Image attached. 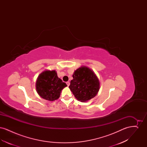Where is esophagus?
Wrapping results in <instances>:
<instances>
[{
  "instance_id": "obj_1",
  "label": "esophagus",
  "mask_w": 147,
  "mask_h": 147,
  "mask_svg": "<svg viewBox=\"0 0 147 147\" xmlns=\"http://www.w3.org/2000/svg\"><path fill=\"white\" fill-rule=\"evenodd\" d=\"M66 84L68 85V86H69V85H70V82H66Z\"/></svg>"
}]
</instances>
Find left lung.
Returning <instances> with one entry per match:
<instances>
[{"label":"left lung","instance_id":"obj_1","mask_svg":"<svg viewBox=\"0 0 147 147\" xmlns=\"http://www.w3.org/2000/svg\"><path fill=\"white\" fill-rule=\"evenodd\" d=\"M69 86L77 100L86 102L94 98L100 89V82L93 70L82 66L75 70Z\"/></svg>","mask_w":147,"mask_h":147}]
</instances>
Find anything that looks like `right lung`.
<instances>
[{"mask_svg": "<svg viewBox=\"0 0 147 147\" xmlns=\"http://www.w3.org/2000/svg\"><path fill=\"white\" fill-rule=\"evenodd\" d=\"M67 84L57 76L55 70H46L38 76L36 82L38 94L46 100L53 101L59 98L63 88Z\"/></svg>", "mask_w": 147, "mask_h": 147, "instance_id": "add662e5", "label": "right lung"}]
</instances>
